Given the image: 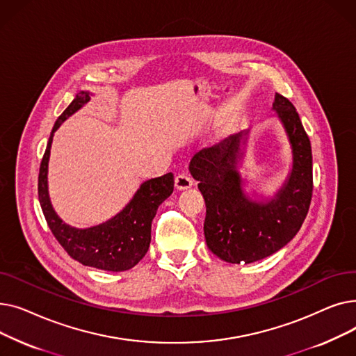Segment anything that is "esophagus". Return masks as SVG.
<instances>
[{
    "mask_svg": "<svg viewBox=\"0 0 356 356\" xmlns=\"http://www.w3.org/2000/svg\"><path fill=\"white\" fill-rule=\"evenodd\" d=\"M175 186L177 191H186L193 186V179L188 173H180L175 179Z\"/></svg>",
    "mask_w": 356,
    "mask_h": 356,
    "instance_id": "1",
    "label": "esophagus"
}]
</instances>
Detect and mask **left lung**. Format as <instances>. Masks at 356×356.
<instances>
[{"mask_svg":"<svg viewBox=\"0 0 356 356\" xmlns=\"http://www.w3.org/2000/svg\"><path fill=\"white\" fill-rule=\"evenodd\" d=\"M291 147V170L271 199H251L239 164L248 131L203 148L189 170L207 203L203 231L208 248L231 264H250L273 255L296 236L309 212L313 192L312 145L294 105L280 93L273 102Z\"/></svg>","mask_w":356,"mask_h":356,"instance_id":"1","label":"left lung"}]
</instances>
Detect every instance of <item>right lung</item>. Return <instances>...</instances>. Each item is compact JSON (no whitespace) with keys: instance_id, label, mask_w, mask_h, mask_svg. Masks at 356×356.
<instances>
[{"instance_id":"1","label":"right lung","mask_w":356,"mask_h":356,"mask_svg":"<svg viewBox=\"0 0 356 356\" xmlns=\"http://www.w3.org/2000/svg\"><path fill=\"white\" fill-rule=\"evenodd\" d=\"M92 93L81 90L56 121L40 164L39 200L47 225L65 251L81 264L105 271L133 268L145 255L152 241V222L160 204L173 193L172 173L144 181L127 207L106 222L90 228H74L54 212L49 197L47 170L54 131L90 101Z\"/></svg>"}]
</instances>
